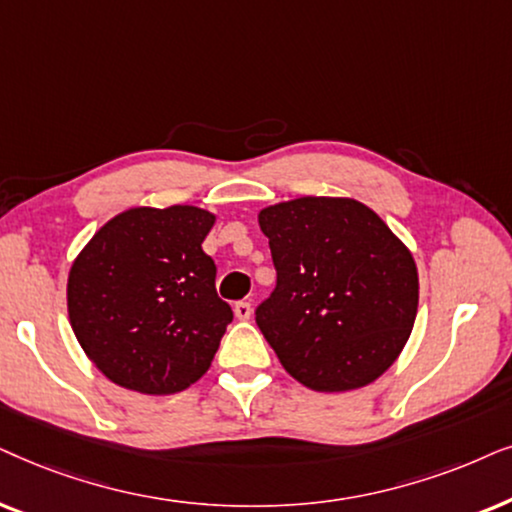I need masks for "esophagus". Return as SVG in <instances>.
I'll use <instances>...</instances> for the list:
<instances>
[{"instance_id": "1", "label": "esophagus", "mask_w": 512, "mask_h": 512, "mask_svg": "<svg viewBox=\"0 0 512 512\" xmlns=\"http://www.w3.org/2000/svg\"><path fill=\"white\" fill-rule=\"evenodd\" d=\"M234 313H236L238 320H250V316H252L250 302H236L234 304Z\"/></svg>"}]
</instances>
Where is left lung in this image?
I'll list each match as a JSON object with an SVG mask.
<instances>
[{
    "instance_id": "1",
    "label": "left lung",
    "mask_w": 512,
    "mask_h": 512,
    "mask_svg": "<svg viewBox=\"0 0 512 512\" xmlns=\"http://www.w3.org/2000/svg\"><path fill=\"white\" fill-rule=\"evenodd\" d=\"M276 288L255 320L313 391L372 384L400 356L419 306L412 252L356 199L302 196L260 210Z\"/></svg>"
}]
</instances>
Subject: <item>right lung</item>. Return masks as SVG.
Masks as SVG:
<instances>
[{
	"label": "right lung",
	"mask_w": 512,
	"mask_h": 512,
	"mask_svg": "<svg viewBox=\"0 0 512 512\" xmlns=\"http://www.w3.org/2000/svg\"><path fill=\"white\" fill-rule=\"evenodd\" d=\"M213 224L215 215L196 206L131 208L79 252L67 313L81 349L109 381L168 395L208 372L234 318L201 248Z\"/></svg>",
	"instance_id": "1"
}]
</instances>
